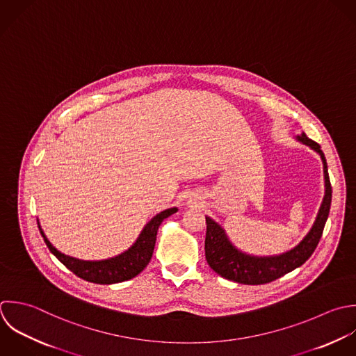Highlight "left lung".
Wrapping results in <instances>:
<instances>
[{
  "instance_id": "1",
  "label": "left lung",
  "mask_w": 356,
  "mask_h": 356,
  "mask_svg": "<svg viewBox=\"0 0 356 356\" xmlns=\"http://www.w3.org/2000/svg\"><path fill=\"white\" fill-rule=\"evenodd\" d=\"M297 140L316 151L323 162L325 197L312 229L298 245L284 254L273 257H254L237 250L226 236L222 226L207 216L205 258L211 269H213L219 276L248 286L266 284L304 265L316 250L330 212L332 184L327 172V162L321 145L308 138L305 133L297 136Z\"/></svg>"
}]
</instances>
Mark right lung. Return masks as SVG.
I'll return each instance as SVG.
<instances>
[{
    "label": "right lung",
    "mask_w": 356,
    "mask_h": 356,
    "mask_svg": "<svg viewBox=\"0 0 356 356\" xmlns=\"http://www.w3.org/2000/svg\"><path fill=\"white\" fill-rule=\"evenodd\" d=\"M177 208H169L163 212L154 216L143 229L136 243L123 254L104 259V261H80L72 257H67L62 252H59L45 237L44 232L41 230L40 225V233L44 237V241L48 247V250L58 258L59 262H62L70 272H73L77 277L95 283V284H113L130 280L136 277L140 272L144 270V268L151 261L155 241H156V233L163 222V219L169 218L170 215L176 213Z\"/></svg>",
    "instance_id": "obj_1"
}]
</instances>
